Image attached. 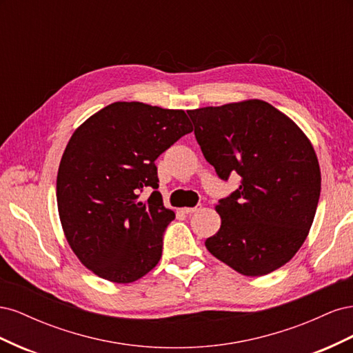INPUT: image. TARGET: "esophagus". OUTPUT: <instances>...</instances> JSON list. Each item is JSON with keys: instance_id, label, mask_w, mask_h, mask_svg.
I'll list each match as a JSON object with an SVG mask.
<instances>
[{"instance_id": "obj_1", "label": "esophagus", "mask_w": 353, "mask_h": 353, "mask_svg": "<svg viewBox=\"0 0 353 353\" xmlns=\"http://www.w3.org/2000/svg\"><path fill=\"white\" fill-rule=\"evenodd\" d=\"M200 209H201V205H197L196 208H184L183 212L187 213V215H191V213H196V212H199Z\"/></svg>"}]
</instances>
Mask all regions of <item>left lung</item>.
Segmentation results:
<instances>
[{
  "label": "left lung",
  "mask_w": 353,
  "mask_h": 353,
  "mask_svg": "<svg viewBox=\"0 0 353 353\" xmlns=\"http://www.w3.org/2000/svg\"><path fill=\"white\" fill-rule=\"evenodd\" d=\"M194 135L221 179L240 187L221 199L219 231L206 249L248 276L281 268L302 248L321 193L311 141L290 117L262 100L188 110Z\"/></svg>",
  "instance_id": "obj_1"
}]
</instances>
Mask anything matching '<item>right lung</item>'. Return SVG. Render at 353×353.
Listing matches in <instances>:
<instances>
[{
    "mask_svg": "<svg viewBox=\"0 0 353 353\" xmlns=\"http://www.w3.org/2000/svg\"><path fill=\"white\" fill-rule=\"evenodd\" d=\"M193 131L184 110L116 101L73 132L57 174L66 240L95 275L117 284L141 279L162 258L175 213L163 206L154 160ZM144 186L154 188L138 201Z\"/></svg>",
    "mask_w": 353,
    "mask_h": 353,
    "instance_id": "obj_1",
    "label": "right lung"
}]
</instances>
